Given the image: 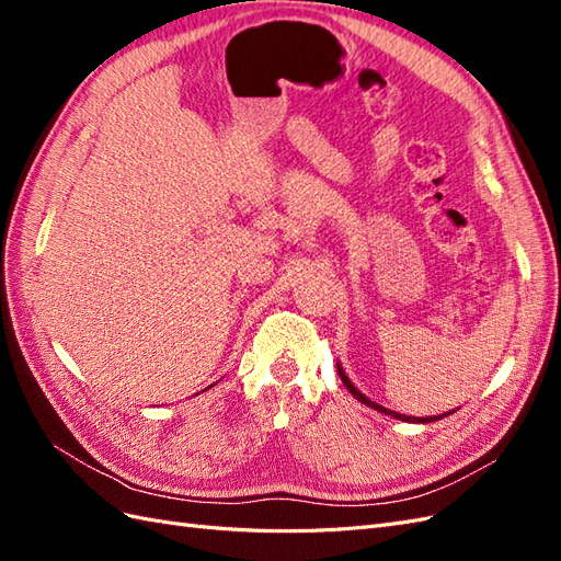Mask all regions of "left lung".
Returning a JSON list of instances; mask_svg holds the SVG:
<instances>
[{
	"label": "left lung",
	"mask_w": 561,
	"mask_h": 561,
	"mask_svg": "<svg viewBox=\"0 0 561 561\" xmlns=\"http://www.w3.org/2000/svg\"><path fill=\"white\" fill-rule=\"evenodd\" d=\"M336 371H339V377H342L344 386L348 388V393H351L355 400L363 402V404H367V407H371V410H377V412H381V414H386V416H393V419H398V421H407V423H431V421H439V419H445V416L454 414V410H451V412H445V414H437V416H407V414L393 412V410H388V407H383V404H379V402H375V400H369L365 393H360V390L355 388V386H353V381L346 377V371H344L342 363H336Z\"/></svg>",
	"instance_id": "1"
}]
</instances>
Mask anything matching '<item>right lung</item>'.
<instances>
[{
    "label": "right lung",
    "mask_w": 561,
    "mask_h": 561,
    "mask_svg": "<svg viewBox=\"0 0 561 561\" xmlns=\"http://www.w3.org/2000/svg\"><path fill=\"white\" fill-rule=\"evenodd\" d=\"M213 386H215V383H213ZM208 388H210V386H208Z\"/></svg>",
    "instance_id": "1"
}]
</instances>
